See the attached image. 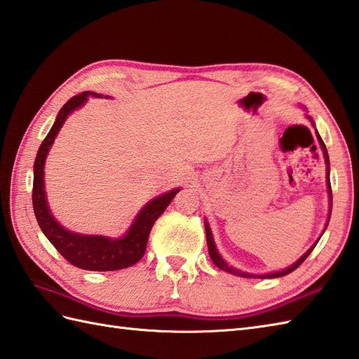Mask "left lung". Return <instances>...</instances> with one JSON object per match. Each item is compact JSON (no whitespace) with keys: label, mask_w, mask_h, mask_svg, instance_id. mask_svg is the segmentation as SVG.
I'll return each instance as SVG.
<instances>
[{"label":"left lung","mask_w":359,"mask_h":359,"mask_svg":"<svg viewBox=\"0 0 359 359\" xmlns=\"http://www.w3.org/2000/svg\"><path fill=\"white\" fill-rule=\"evenodd\" d=\"M309 119H310V123H312L313 126H315V123H313V119L309 116ZM316 137H318V141H320V144H321V149H323V152H324V159H325V164H327V175H325V177H327V192H329V198H330V212H329V219H330V213H332V186H330V163H329V154H327V149H325V144H324V141L321 140V137H320V133L316 132ZM327 227V226H325ZM205 236H207V247H209V255H210V258H212V261H213V264L217 266L218 269H221V270H224V272H229V273H232V275H236V276H243V278H280V276H284V275H289L290 272H293L294 269H298L302 262L306 261V258L309 257L310 255V252H312L313 249H315V245H316V243L310 247V249L302 255V257L294 262V264H292L290 267H287V269H284V270H281V272H273V273H266V275H252V273H245V272H240V270H236V269H233V267H230L227 262L221 258V255L218 253V250H217V245H215V241H213V236H212V232H210V227H209V224H207V221H205Z\"/></svg>","instance_id":"obj_1"}]
</instances>
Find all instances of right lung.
Returning <instances> with one entry per match:
<instances>
[{
	"label": "right lung",
	"mask_w": 359,
	"mask_h": 359,
	"mask_svg": "<svg viewBox=\"0 0 359 359\" xmlns=\"http://www.w3.org/2000/svg\"><path fill=\"white\" fill-rule=\"evenodd\" d=\"M89 95H92V97H101V95L93 92H83L72 97L61 107L57 121L53 123L50 132L47 133V137L41 142V146H39L34 164L32 203H34L35 217L43 233L72 266L84 270H93V272H110V270H119L137 264L144 257L150 230H152L155 221L167 209V205L172 203L175 195L180 192V189L170 190V192L156 196L152 201H149L137 215V218H135L130 229L127 230V233L123 238H118V240L100 235L74 233L70 230L61 227L55 221L49 210V205H47L44 192L46 156L49 154L55 137H57L62 124H65L66 118L74 110L81 107L87 98H89Z\"/></svg>",
	"instance_id": "add662e5"
}]
</instances>
